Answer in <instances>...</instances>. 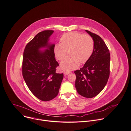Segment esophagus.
<instances>
[{
  "label": "esophagus",
  "instance_id": "obj_1",
  "mask_svg": "<svg viewBox=\"0 0 131 131\" xmlns=\"http://www.w3.org/2000/svg\"><path fill=\"white\" fill-rule=\"evenodd\" d=\"M70 73V72H69V71H64V75H68Z\"/></svg>",
  "mask_w": 131,
  "mask_h": 131
}]
</instances>
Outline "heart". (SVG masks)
I'll return each mask as SVG.
<instances>
[{
  "mask_svg": "<svg viewBox=\"0 0 131 131\" xmlns=\"http://www.w3.org/2000/svg\"><path fill=\"white\" fill-rule=\"evenodd\" d=\"M61 43H56L53 52L58 60H62L69 52V56L60 63L63 70H72L85 63L93 54L94 41L89 35L72 32L64 34L60 38Z\"/></svg>",
  "mask_w": 131,
  "mask_h": 131,
  "instance_id": "b5f03b06",
  "label": "heart"
}]
</instances>
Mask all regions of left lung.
<instances>
[{
	"label": "left lung",
	"instance_id": "obj_1",
	"mask_svg": "<svg viewBox=\"0 0 131 131\" xmlns=\"http://www.w3.org/2000/svg\"><path fill=\"white\" fill-rule=\"evenodd\" d=\"M94 39V49L90 59L80 70L74 71L75 86L78 93L86 98H93L105 87L110 74V55L105 42L99 36L85 30Z\"/></svg>",
	"mask_w": 131,
	"mask_h": 131
}]
</instances>
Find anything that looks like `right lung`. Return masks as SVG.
Here are the masks:
<instances>
[{
	"label": "right lung",
	"mask_w": 131,
	"mask_h": 131,
	"mask_svg": "<svg viewBox=\"0 0 131 131\" xmlns=\"http://www.w3.org/2000/svg\"><path fill=\"white\" fill-rule=\"evenodd\" d=\"M53 32L46 30L38 33L26 45L23 57L24 80L33 94L44 101L57 96L63 78V73L56 72L59 64L53 52L55 44L49 41Z\"/></svg>",
	"instance_id": "add662e5"
}]
</instances>
